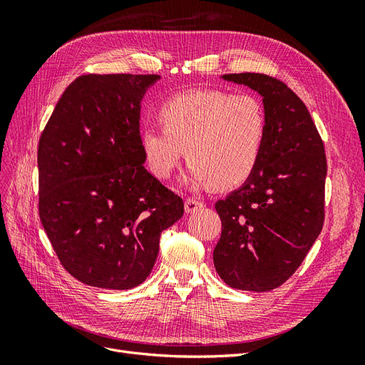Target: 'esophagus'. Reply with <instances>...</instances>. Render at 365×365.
I'll use <instances>...</instances> for the list:
<instances>
[{
	"mask_svg": "<svg viewBox=\"0 0 365 365\" xmlns=\"http://www.w3.org/2000/svg\"><path fill=\"white\" fill-rule=\"evenodd\" d=\"M184 205H185V212L187 213H195V212H197V210L204 207V204L201 201L195 200V197H187Z\"/></svg>",
	"mask_w": 365,
	"mask_h": 365,
	"instance_id": "1",
	"label": "esophagus"
}]
</instances>
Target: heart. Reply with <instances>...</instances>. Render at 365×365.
I'll return each instance as SVG.
<instances>
[{
  "label": "heart",
  "mask_w": 365,
  "mask_h": 365,
  "mask_svg": "<svg viewBox=\"0 0 365 365\" xmlns=\"http://www.w3.org/2000/svg\"><path fill=\"white\" fill-rule=\"evenodd\" d=\"M163 129L141 132L148 168L168 180L182 158L190 165L184 180L190 185L228 190L256 172L267 140V115L257 97L220 90L176 94L158 109Z\"/></svg>",
  "instance_id": "1"
}]
</instances>
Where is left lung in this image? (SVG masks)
Wrapping results in <instances>:
<instances>
[{
	"label": "left lung",
	"instance_id": "obj_1",
	"mask_svg": "<svg viewBox=\"0 0 365 365\" xmlns=\"http://www.w3.org/2000/svg\"><path fill=\"white\" fill-rule=\"evenodd\" d=\"M222 79L263 97L267 140L251 178L215 205L222 233L213 262L231 288L267 292L291 277L322 233L324 145L306 105L282 81L260 73Z\"/></svg>",
	"mask_w": 365,
	"mask_h": 365
}]
</instances>
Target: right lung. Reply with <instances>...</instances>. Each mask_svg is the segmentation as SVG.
<instances>
[{
  "label": "right lung",
  "instance_id": "add662e5",
  "mask_svg": "<svg viewBox=\"0 0 365 365\" xmlns=\"http://www.w3.org/2000/svg\"><path fill=\"white\" fill-rule=\"evenodd\" d=\"M158 74H83L68 85L38 146L39 217L79 282L130 289L155 264L182 197L150 175L140 143L141 98Z\"/></svg>",
  "mask_w": 365,
  "mask_h": 365
}]
</instances>
